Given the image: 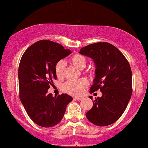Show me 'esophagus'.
<instances>
[{"instance_id":"esophagus-1","label":"esophagus","mask_w":148,"mask_h":148,"mask_svg":"<svg viewBox=\"0 0 148 148\" xmlns=\"http://www.w3.org/2000/svg\"><path fill=\"white\" fill-rule=\"evenodd\" d=\"M75 100H82L83 99V98L82 97H75Z\"/></svg>"}]
</instances>
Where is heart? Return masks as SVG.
<instances>
[{"mask_svg": "<svg viewBox=\"0 0 148 148\" xmlns=\"http://www.w3.org/2000/svg\"><path fill=\"white\" fill-rule=\"evenodd\" d=\"M71 63L79 70H82L86 67L87 60L84 55L81 54H75L70 59ZM66 63L64 60H60L57 62L55 66V72L57 77L62 78L64 76L65 70ZM88 84L87 79L85 78L77 79V80L69 81L64 84V91L69 94L79 95L84 91V88Z\"/></svg>", "mask_w": 148, "mask_h": 148, "instance_id": "obj_1", "label": "heart"}]
</instances>
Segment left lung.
Masks as SVG:
<instances>
[{"label":"left lung","mask_w":148,"mask_h":148,"mask_svg":"<svg viewBox=\"0 0 148 148\" xmlns=\"http://www.w3.org/2000/svg\"><path fill=\"white\" fill-rule=\"evenodd\" d=\"M79 53L91 58L95 66L90 93L100 89L102 93L93 102V107L86 113V118L95 125H112L122 116L132 93L129 62L116 47L107 42L92 43L81 48Z\"/></svg>","instance_id":"obj_1"}]
</instances>
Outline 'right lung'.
<instances>
[{"label":"right lung","mask_w":148,"mask_h":148,"mask_svg":"<svg viewBox=\"0 0 148 148\" xmlns=\"http://www.w3.org/2000/svg\"><path fill=\"white\" fill-rule=\"evenodd\" d=\"M71 53L59 43L41 40L29 46L21 59L19 97L27 115L38 125L51 127L58 124L73 100L66 93L55 97L48 93L50 85L57 79L55 64Z\"/></svg>","instance_id":"right-lung-1"}]
</instances>
